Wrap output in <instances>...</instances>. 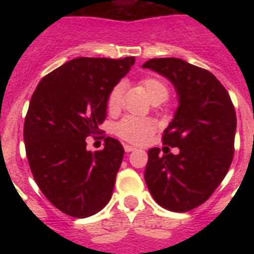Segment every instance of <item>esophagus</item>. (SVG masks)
I'll return each mask as SVG.
<instances>
[{
    "label": "esophagus",
    "instance_id": "34e87169",
    "mask_svg": "<svg viewBox=\"0 0 254 254\" xmlns=\"http://www.w3.org/2000/svg\"><path fill=\"white\" fill-rule=\"evenodd\" d=\"M124 149H125V151H127V153H130V151H134L135 150V147L134 146H130V145H125V146H124Z\"/></svg>",
    "mask_w": 254,
    "mask_h": 254
}]
</instances>
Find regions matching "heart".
<instances>
[{"mask_svg":"<svg viewBox=\"0 0 254 254\" xmlns=\"http://www.w3.org/2000/svg\"><path fill=\"white\" fill-rule=\"evenodd\" d=\"M139 85L146 93L147 99L153 104H161L166 101L169 97L167 85L155 77H146L139 81ZM123 99V85H116L108 96V109L111 112L117 111L121 105ZM153 131V123L145 119L137 117H125L116 125V133L121 138L131 143H142L147 138V135Z\"/></svg>","mask_w":254,"mask_h":254,"instance_id":"b5f03b06","label":"heart"}]
</instances>
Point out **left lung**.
Here are the masks:
<instances>
[{
    "instance_id": "1",
    "label": "left lung",
    "mask_w": 254,
    "mask_h": 254,
    "mask_svg": "<svg viewBox=\"0 0 254 254\" xmlns=\"http://www.w3.org/2000/svg\"><path fill=\"white\" fill-rule=\"evenodd\" d=\"M171 81L178 96L174 119L163 131V145L147 151L145 182L151 196L173 212L203 204L232 163L236 112L228 92L212 73L178 58L150 59L142 65Z\"/></svg>"
}]
</instances>
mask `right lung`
<instances>
[{"mask_svg": "<svg viewBox=\"0 0 254 254\" xmlns=\"http://www.w3.org/2000/svg\"><path fill=\"white\" fill-rule=\"evenodd\" d=\"M124 59L76 58L46 75L30 100L23 139L33 177L65 215L88 217L111 200L124 147L107 137L87 150V138L107 116L108 96L133 64Z\"/></svg>", "mask_w": 254, "mask_h": 254, "instance_id": "add662e5", "label": "right lung"}]
</instances>
